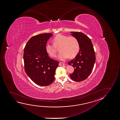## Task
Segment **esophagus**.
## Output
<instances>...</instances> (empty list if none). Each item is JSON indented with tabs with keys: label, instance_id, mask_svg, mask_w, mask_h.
Returning <instances> with one entry per match:
<instances>
[{
	"label": "esophagus",
	"instance_id": "1",
	"mask_svg": "<svg viewBox=\"0 0 120 120\" xmlns=\"http://www.w3.org/2000/svg\"><path fill=\"white\" fill-rule=\"evenodd\" d=\"M64 65L65 64L64 63L60 62L59 63V66H64Z\"/></svg>",
	"mask_w": 120,
	"mask_h": 120
}]
</instances>
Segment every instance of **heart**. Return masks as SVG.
<instances>
[{"mask_svg":"<svg viewBox=\"0 0 120 120\" xmlns=\"http://www.w3.org/2000/svg\"><path fill=\"white\" fill-rule=\"evenodd\" d=\"M53 44L48 43L45 45L46 52L52 57L56 55V47H59V51L57 57L59 60H65L68 57H74L79 52L80 47L79 42L73 36L68 37L61 34H58L53 38Z\"/></svg>","mask_w":120,"mask_h":120,"instance_id":"obj_1","label":"heart"}]
</instances>
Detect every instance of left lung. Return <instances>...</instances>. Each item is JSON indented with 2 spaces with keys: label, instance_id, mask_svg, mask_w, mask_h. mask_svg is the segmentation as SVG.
Returning a JSON list of instances; mask_svg holds the SVG:
<instances>
[{
  "label": "left lung",
  "instance_id": "left-lung-1",
  "mask_svg": "<svg viewBox=\"0 0 120 120\" xmlns=\"http://www.w3.org/2000/svg\"><path fill=\"white\" fill-rule=\"evenodd\" d=\"M79 42L80 49L75 59L68 62L75 68L74 72L70 75L75 82L85 80L90 75L95 63V52L90 39L80 32H70Z\"/></svg>",
  "mask_w": 120,
  "mask_h": 120
}]
</instances>
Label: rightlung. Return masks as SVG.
I'll list each match as a JSON object with an SVG mask.
<instances>
[{
  "mask_svg": "<svg viewBox=\"0 0 120 120\" xmlns=\"http://www.w3.org/2000/svg\"><path fill=\"white\" fill-rule=\"evenodd\" d=\"M52 36L51 33H45L32 37L24 50L25 71L38 85L47 86L52 84L59 66V62L49 57L45 50V45Z\"/></svg>",
  "mask_w": 120,
  "mask_h": 120,
  "instance_id": "add662e5",
  "label": "right lung"
}]
</instances>
